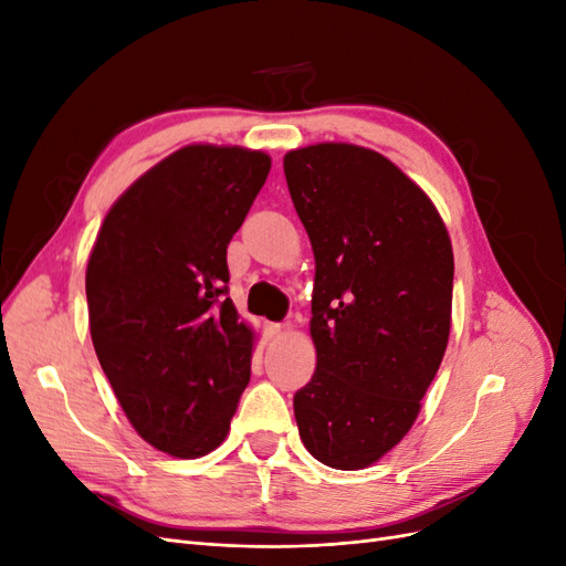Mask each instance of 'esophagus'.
I'll use <instances>...</instances> for the list:
<instances>
[{
    "label": "esophagus",
    "instance_id": "34e87169",
    "mask_svg": "<svg viewBox=\"0 0 566 566\" xmlns=\"http://www.w3.org/2000/svg\"><path fill=\"white\" fill-rule=\"evenodd\" d=\"M281 331H283L281 323H264V335H266V339H276V337L281 335Z\"/></svg>",
    "mask_w": 566,
    "mask_h": 566
}]
</instances>
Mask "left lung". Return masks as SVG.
<instances>
[{"label": "left lung", "instance_id": "8db88e82", "mask_svg": "<svg viewBox=\"0 0 566 566\" xmlns=\"http://www.w3.org/2000/svg\"><path fill=\"white\" fill-rule=\"evenodd\" d=\"M287 191L316 256V370L293 406L323 465L361 470L397 447L447 352L453 250L422 188L352 144L290 150Z\"/></svg>", "mask_w": 566, "mask_h": 566}]
</instances>
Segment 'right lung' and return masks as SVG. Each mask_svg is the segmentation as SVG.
<instances>
[{"instance_id":"obj_1","label":"right lung","mask_w":566,"mask_h":566,"mask_svg":"<svg viewBox=\"0 0 566 566\" xmlns=\"http://www.w3.org/2000/svg\"><path fill=\"white\" fill-rule=\"evenodd\" d=\"M269 169L262 150L186 146L119 196L94 243L98 364L134 430L169 455L217 449L250 382L252 331L227 297V248Z\"/></svg>"}]
</instances>
